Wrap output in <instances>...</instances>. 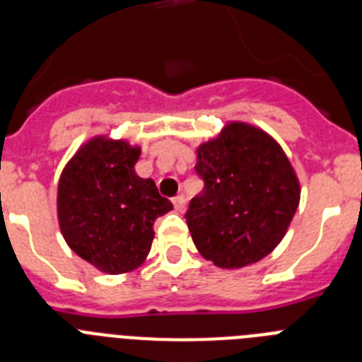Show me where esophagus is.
Here are the masks:
<instances>
[{
    "label": "esophagus",
    "mask_w": 362,
    "mask_h": 362,
    "mask_svg": "<svg viewBox=\"0 0 362 362\" xmlns=\"http://www.w3.org/2000/svg\"><path fill=\"white\" fill-rule=\"evenodd\" d=\"M172 203H174V206H175V210H177V212H185V203H187V199H185L183 194L175 196L174 199H172Z\"/></svg>",
    "instance_id": "esophagus-1"
}]
</instances>
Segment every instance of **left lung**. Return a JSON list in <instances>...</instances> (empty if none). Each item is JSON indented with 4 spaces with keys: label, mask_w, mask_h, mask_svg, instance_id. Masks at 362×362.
<instances>
[{
    "label": "left lung",
    "mask_w": 362,
    "mask_h": 362,
    "mask_svg": "<svg viewBox=\"0 0 362 362\" xmlns=\"http://www.w3.org/2000/svg\"><path fill=\"white\" fill-rule=\"evenodd\" d=\"M203 190L185 214L194 245L219 268L270 254L299 204V181L283 148L263 130L230 123L197 148Z\"/></svg>",
    "instance_id": "1"
}]
</instances>
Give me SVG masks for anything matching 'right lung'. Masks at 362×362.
Segmentation results:
<instances>
[{"instance_id": "add662e5", "label": "right lung", "mask_w": 362, "mask_h": 362, "mask_svg": "<svg viewBox=\"0 0 362 362\" xmlns=\"http://www.w3.org/2000/svg\"><path fill=\"white\" fill-rule=\"evenodd\" d=\"M141 150L95 137L65 166L57 187V217L66 245L107 274L145 261L153 223L172 210L152 179L134 172Z\"/></svg>"}]
</instances>
